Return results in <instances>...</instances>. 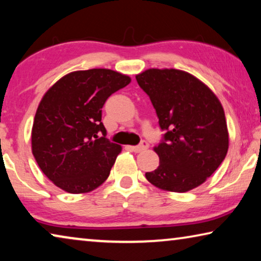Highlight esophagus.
Returning <instances> with one entry per match:
<instances>
[{
  "instance_id": "34e87169",
  "label": "esophagus",
  "mask_w": 261,
  "mask_h": 261,
  "mask_svg": "<svg viewBox=\"0 0 261 261\" xmlns=\"http://www.w3.org/2000/svg\"><path fill=\"white\" fill-rule=\"evenodd\" d=\"M148 147H149V143H148L147 141H141V143L138 144V146H133V147H129V148L133 151H135V153H140V151L146 150Z\"/></svg>"
}]
</instances>
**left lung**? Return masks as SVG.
<instances>
[{
  "label": "left lung",
  "instance_id": "obj_1",
  "mask_svg": "<svg viewBox=\"0 0 261 261\" xmlns=\"http://www.w3.org/2000/svg\"><path fill=\"white\" fill-rule=\"evenodd\" d=\"M164 132L155 151L160 166L146 178L160 189L186 192L214 174L225 159L228 133L217 97L194 75L150 69L136 75Z\"/></svg>",
  "mask_w": 261,
  "mask_h": 261
}]
</instances>
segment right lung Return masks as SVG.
<instances>
[{"mask_svg": "<svg viewBox=\"0 0 261 261\" xmlns=\"http://www.w3.org/2000/svg\"><path fill=\"white\" fill-rule=\"evenodd\" d=\"M130 78L107 69L75 71L44 95L31 133L33 154L50 181L70 194L106 181L121 147L106 138L101 108Z\"/></svg>", "mask_w": 261, "mask_h": 261, "instance_id": "add662e5", "label": "right lung"}]
</instances>
